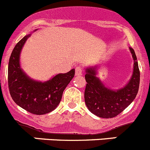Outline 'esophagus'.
<instances>
[{
	"label": "esophagus",
	"mask_w": 150,
	"mask_h": 150,
	"mask_svg": "<svg viewBox=\"0 0 150 150\" xmlns=\"http://www.w3.org/2000/svg\"><path fill=\"white\" fill-rule=\"evenodd\" d=\"M75 74L76 76H81L82 74V69H81L80 66H78V67L76 68L75 69Z\"/></svg>",
	"instance_id": "obj_1"
}]
</instances>
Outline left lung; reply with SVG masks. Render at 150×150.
<instances>
[{
	"label": "left lung",
	"instance_id": "left-lung-1",
	"mask_svg": "<svg viewBox=\"0 0 150 150\" xmlns=\"http://www.w3.org/2000/svg\"><path fill=\"white\" fill-rule=\"evenodd\" d=\"M133 59V71L131 78L122 88L112 90L106 87L97 76L98 66L85 69L87 85L84 100L90 112L102 118H112L133 101L139 91L140 71L133 49L129 48Z\"/></svg>",
	"mask_w": 150,
	"mask_h": 150
}]
</instances>
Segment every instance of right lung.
Returning <instances> with one entry per match:
<instances>
[{
	"label": "right lung",
	"mask_w": 150,
	"mask_h": 150,
	"mask_svg": "<svg viewBox=\"0 0 150 150\" xmlns=\"http://www.w3.org/2000/svg\"><path fill=\"white\" fill-rule=\"evenodd\" d=\"M30 35H26L16 44L10 56L8 89L14 101L20 107L34 115H45L58 106L65 88L74 76L75 69L58 74L46 81H36L28 76L22 69L20 60L22 49Z\"/></svg>",
	"instance_id": "obj_1"
}]
</instances>
